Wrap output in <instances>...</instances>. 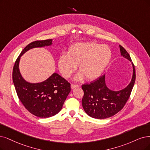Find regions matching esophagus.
I'll return each instance as SVG.
<instances>
[{
    "label": "esophagus",
    "mask_w": 150,
    "mask_h": 150,
    "mask_svg": "<svg viewBox=\"0 0 150 150\" xmlns=\"http://www.w3.org/2000/svg\"><path fill=\"white\" fill-rule=\"evenodd\" d=\"M80 85H74V84H71V89H74V88H77V87H79Z\"/></svg>",
    "instance_id": "34e87169"
}]
</instances>
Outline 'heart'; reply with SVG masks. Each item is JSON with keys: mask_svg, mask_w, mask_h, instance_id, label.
Masks as SVG:
<instances>
[{"mask_svg": "<svg viewBox=\"0 0 150 150\" xmlns=\"http://www.w3.org/2000/svg\"><path fill=\"white\" fill-rule=\"evenodd\" d=\"M112 56L110 48L95 42H79L68 49L67 54L60 55L57 62L59 71L64 78H69L76 70L80 71L75 80L80 81L85 77L93 80L100 76L106 69Z\"/></svg>", "mask_w": 150, "mask_h": 150, "instance_id": "b5f03b06", "label": "heart"}]
</instances>
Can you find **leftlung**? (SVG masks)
<instances>
[{"label":"left lung","mask_w":150,"mask_h":150,"mask_svg":"<svg viewBox=\"0 0 150 150\" xmlns=\"http://www.w3.org/2000/svg\"><path fill=\"white\" fill-rule=\"evenodd\" d=\"M121 56L132 62L130 55L126 50L119 46ZM133 74L130 83L124 89L113 91L106 83V75L81 86L84 91L82 106L85 112L93 118L104 119L112 117L124 108L128 100L135 81V70L132 62Z\"/></svg>","instance_id":"obj_1"}]
</instances>
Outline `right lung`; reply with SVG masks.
Listing matches in <instances>:
<instances>
[{
    "label": "right lung",
    "mask_w": 150,
    "mask_h": 150,
    "mask_svg": "<svg viewBox=\"0 0 150 150\" xmlns=\"http://www.w3.org/2000/svg\"><path fill=\"white\" fill-rule=\"evenodd\" d=\"M52 44V40L31 42L21 51L13 69V82L20 101L30 113L41 118L52 117L60 111L70 92V83L56 72L43 81L28 82L22 76L19 64L21 57L29 50Z\"/></svg>",
    "instance_id": "add662e5"
}]
</instances>
